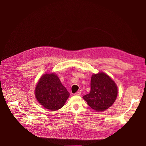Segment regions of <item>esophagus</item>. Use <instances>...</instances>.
Masks as SVG:
<instances>
[{"label": "esophagus", "mask_w": 146, "mask_h": 146, "mask_svg": "<svg viewBox=\"0 0 146 146\" xmlns=\"http://www.w3.org/2000/svg\"><path fill=\"white\" fill-rule=\"evenodd\" d=\"M75 95H81V92H80V91H77V92H76L75 93V94H74Z\"/></svg>", "instance_id": "34e87169"}]
</instances>
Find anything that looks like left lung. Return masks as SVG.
<instances>
[{
  "mask_svg": "<svg viewBox=\"0 0 146 146\" xmlns=\"http://www.w3.org/2000/svg\"><path fill=\"white\" fill-rule=\"evenodd\" d=\"M117 94L114 81L106 73L100 72L92 76L90 92L82 98L96 111H103L112 106Z\"/></svg>",
  "mask_w": 146,
  "mask_h": 146,
  "instance_id": "8db88e82",
  "label": "left lung"
}]
</instances>
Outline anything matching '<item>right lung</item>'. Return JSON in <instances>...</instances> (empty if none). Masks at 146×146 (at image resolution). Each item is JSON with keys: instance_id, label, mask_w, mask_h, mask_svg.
Here are the masks:
<instances>
[{"instance_id": "obj_1", "label": "right lung", "mask_w": 146, "mask_h": 146, "mask_svg": "<svg viewBox=\"0 0 146 146\" xmlns=\"http://www.w3.org/2000/svg\"><path fill=\"white\" fill-rule=\"evenodd\" d=\"M35 94L41 105L51 111L63 107L70 95L55 73L45 74L40 77Z\"/></svg>"}]
</instances>
